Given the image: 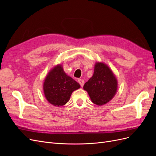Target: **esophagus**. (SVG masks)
I'll use <instances>...</instances> for the list:
<instances>
[{"label": "esophagus", "mask_w": 156, "mask_h": 156, "mask_svg": "<svg viewBox=\"0 0 156 156\" xmlns=\"http://www.w3.org/2000/svg\"><path fill=\"white\" fill-rule=\"evenodd\" d=\"M78 82L80 84V85H81L83 87V85H84V80L81 79H78Z\"/></svg>", "instance_id": "34e87169"}]
</instances>
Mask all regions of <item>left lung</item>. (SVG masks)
Returning a JSON list of instances; mask_svg holds the SVG:
<instances>
[{
  "label": "left lung",
  "instance_id": "left-lung-1",
  "mask_svg": "<svg viewBox=\"0 0 156 156\" xmlns=\"http://www.w3.org/2000/svg\"><path fill=\"white\" fill-rule=\"evenodd\" d=\"M92 101L98 105H104L112 100L117 90V80L107 66L97 62L93 76L84 84Z\"/></svg>",
  "mask_w": 156,
  "mask_h": 156
}]
</instances>
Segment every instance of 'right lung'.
Here are the masks:
<instances>
[{
	"label": "right lung",
	"instance_id": "1",
	"mask_svg": "<svg viewBox=\"0 0 156 156\" xmlns=\"http://www.w3.org/2000/svg\"><path fill=\"white\" fill-rule=\"evenodd\" d=\"M80 88V84L65 73L61 65L52 69L44 83V91L48 101L55 106L66 103L72 93Z\"/></svg>",
	"mask_w": 156,
	"mask_h": 156
}]
</instances>
